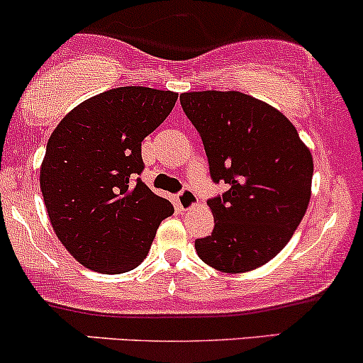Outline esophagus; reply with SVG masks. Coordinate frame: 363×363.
Masks as SVG:
<instances>
[{
    "label": "esophagus",
    "instance_id": "obj_1",
    "mask_svg": "<svg viewBox=\"0 0 363 363\" xmlns=\"http://www.w3.org/2000/svg\"><path fill=\"white\" fill-rule=\"evenodd\" d=\"M197 203H199V197L190 189H185L183 192L178 194V206H180L183 211L192 209V207L197 206Z\"/></svg>",
    "mask_w": 363,
    "mask_h": 363
}]
</instances>
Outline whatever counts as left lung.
I'll return each mask as SVG.
<instances>
[{
	"label": "left lung",
	"mask_w": 363,
	"mask_h": 363,
	"mask_svg": "<svg viewBox=\"0 0 363 363\" xmlns=\"http://www.w3.org/2000/svg\"><path fill=\"white\" fill-rule=\"evenodd\" d=\"M182 108L201 133L211 177L230 189L207 202L214 230L195 240L207 266L238 274L283 250L312 194L313 160L283 113L236 91L183 92Z\"/></svg>",
	"instance_id": "obj_1"
}]
</instances>
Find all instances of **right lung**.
<instances>
[{
    "mask_svg": "<svg viewBox=\"0 0 363 363\" xmlns=\"http://www.w3.org/2000/svg\"><path fill=\"white\" fill-rule=\"evenodd\" d=\"M177 92L118 87L72 109L48 140L40 192L63 247L87 269L121 274L140 266L173 203L140 182L142 140Z\"/></svg>",
    "mask_w": 363,
    "mask_h": 363,
    "instance_id": "add662e5",
    "label": "right lung"
}]
</instances>
